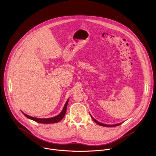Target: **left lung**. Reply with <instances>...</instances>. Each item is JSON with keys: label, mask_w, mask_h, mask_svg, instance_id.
Listing matches in <instances>:
<instances>
[{"label": "left lung", "mask_w": 156, "mask_h": 156, "mask_svg": "<svg viewBox=\"0 0 156 156\" xmlns=\"http://www.w3.org/2000/svg\"><path fill=\"white\" fill-rule=\"evenodd\" d=\"M91 118L93 119V120L97 123V124H98L99 125H101V126H108V127H113V126H119V125H121L122 124V123H118V124H116V125H105V124H103V123H100V122H98L97 120H96L92 116H91Z\"/></svg>", "instance_id": "left-lung-1"}]
</instances>
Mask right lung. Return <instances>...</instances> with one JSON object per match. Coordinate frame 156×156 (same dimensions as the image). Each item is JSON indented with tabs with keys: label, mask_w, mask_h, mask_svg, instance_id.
<instances>
[{
	"label": "right lung",
	"mask_w": 156,
	"mask_h": 156,
	"mask_svg": "<svg viewBox=\"0 0 156 156\" xmlns=\"http://www.w3.org/2000/svg\"><path fill=\"white\" fill-rule=\"evenodd\" d=\"M68 102H69V100H67V101L66 102L65 104V106L62 111V112L58 115L57 116H55L54 117H52V118H49V119H37V118H35V117H30L25 114H24L23 112V113L25 116H26L27 118L31 119V120H33L37 123H57L58 122H60L65 116V113H66V107H67V105H68Z\"/></svg>",
	"instance_id": "1"
}]
</instances>
